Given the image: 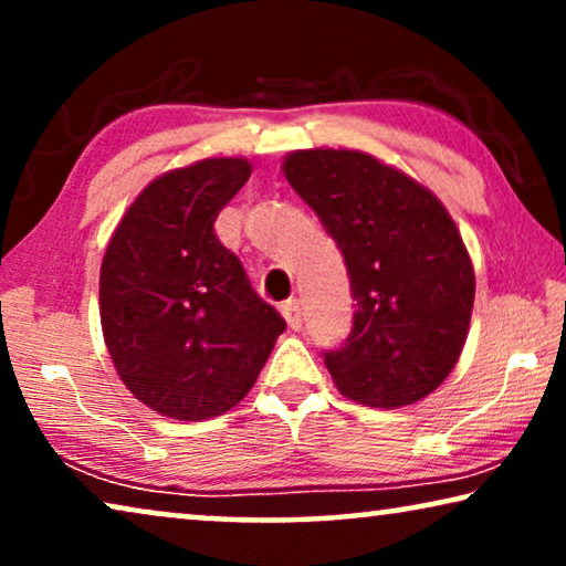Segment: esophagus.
<instances>
[{"label":"esophagus","mask_w":566,"mask_h":566,"mask_svg":"<svg viewBox=\"0 0 566 566\" xmlns=\"http://www.w3.org/2000/svg\"><path fill=\"white\" fill-rule=\"evenodd\" d=\"M283 316H285V322H289L291 329H298L301 324H304V308H301V301L298 298L285 301Z\"/></svg>","instance_id":"esophagus-1"}]
</instances>
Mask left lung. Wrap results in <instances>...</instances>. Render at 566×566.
Returning a JSON list of instances; mask_svg holds the SVG:
<instances>
[{"label":"left lung","instance_id":"obj_1","mask_svg":"<svg viewBox=\"0 0 566 566\" xmlns=\"http://www.w3.org/2000/svg\"><path fill=\"white\" fill-rule=\"evenodd\" d=\"M283 175L350 275L353 329L339 350L324 353L332 381L368 407L428 397L459 360L474 308V268L451 213L366 151H291Z\"/></svg>","mask_w":566,"mask_h":566}]
</instances>
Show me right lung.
I'll return each mask as SVG.
<instances>
[{
  "mask_svg": "<svg viewBox=\"0 0 566 566\" xmlns=\"http://www.w3.org/2000/svg\"><path fill=\"white\" fill-rule=\"evenodd\" d=\"M242 157H211L151 180L128 206L99 268V322L120 381L172 420L239 405L285 322L216 237L250 180Z\"/></svg>",
  "mask_w": 566,
  "mask_h": 566,
  "instance_id": "1",
  "label": "right lung"
}]
</instances>
